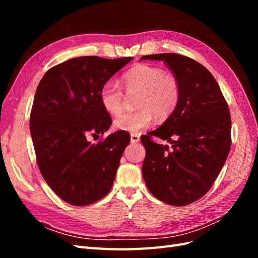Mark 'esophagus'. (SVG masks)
<instances>
[{"instance_id":"34e87169","label":"esophagus","mask_w":258,"mask_h":258,"mask_svg":"<svg viewBox=\"0 0 258 258\" xmlns=\"http://www.w3.org/2000/svg\"><path fill=\"white\" fill-rule=\"evenodd\" d=\"M130 141H131V143H138L140 141V136H138L136 134H132L130 136Z\"/></svg>"}]
</instances>
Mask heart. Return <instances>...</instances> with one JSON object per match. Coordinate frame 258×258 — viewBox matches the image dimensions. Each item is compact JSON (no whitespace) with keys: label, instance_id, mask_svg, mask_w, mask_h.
<instances>
[{"label":"heart","instance_id":"b5f03b06","mask_svg":"<svg viewBox=\"0 0 258 258\" xmlns=\"http://www.w3.org/2000/svg\"><path fill=\"white\" fill-rule=\"evenodd\" d=\"M124 87L129 92H140L137 98L135 112L124 113L114 120L115 129L136 134L152 124L154 115L165 119L174 112L179 98L181 86L176 77L165 70L139 64L123 75ZM100 103L104 111L111 115H118L123 106V91L114 82H106L99 91Z\"/></svg>","mask_w":258,"mask_h":258}]
</instances>
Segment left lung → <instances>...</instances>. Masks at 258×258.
Returning a JSON list of instances; mask_svg holds the SVG:
<instances>
[{
  "mask_svg": "<svg viewBox=\"0 0 258 258\" xmlns=\"http://www.w3.org/2000/svg\"><path fill=\"white\" fill-rule=\"evenodd\" d=\"M141 60L163 61L181 86L179 102L159 128L141 138L146 150L142 173L154 196L183 207L200 199L220 174L231 146V119L220 86L204 66L178 53ZM152 136L173 144H155Z\"/></svg>",
  "mask_w": 258,
  "mask_h": 258,
  "instance_id": "left-lung-1",
  "label": "left lung"
}]
</instances>
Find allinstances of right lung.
I'll return each instance as SVG.
<instances>
[{
  "instance_id": "1",
  "label": "right lung",
  "mask_w": 258,
  "mask_h": 258,
  "mask_svg": "<svg viewBox=\"0 0 258 258\" xmlns=\"http://www.w3.org/2000/svg\"><path fill=\"white\" fill-rule=\"evenodd\" d=\"M132 59L73 58L49 69L37 86L30 115L37 166L50 188L70 205H91L112 188L130 136L117 131L97 144L87 137L111 127L99 91Z\"/></svg>"
}]
</instances>
